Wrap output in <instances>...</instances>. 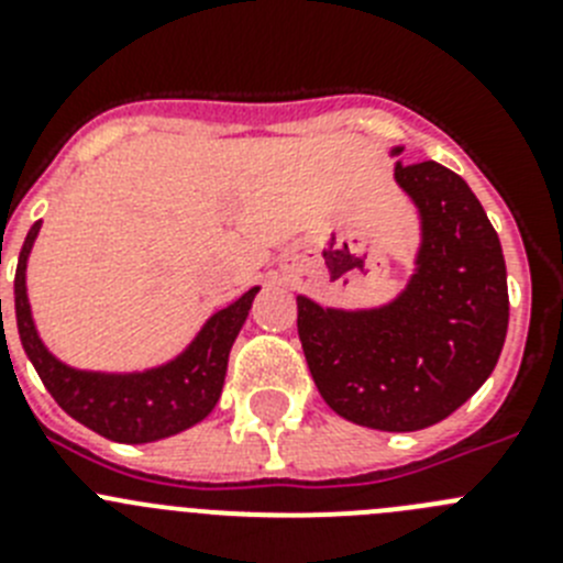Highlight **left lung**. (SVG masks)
<instances>
[{
  "mask_svg": "<svg viewBox=\"0 0 563 563\" xmlns=\"http://www.w3.org/2000/svg\"><path fill=\"white\" fill-rule=\"evenodd\" d=\"M395 180L420 213L406 290L372 310L298 296V338L335 415L377 431H420L490 377L510 301L499 236L460 174L434 161L397 163Z\"/></svg>",
  "mask_w": 563,
  "mask_h": 563,
  "instance_id": "left-lung-1",
  "label": "left lung"
}]
</instances>
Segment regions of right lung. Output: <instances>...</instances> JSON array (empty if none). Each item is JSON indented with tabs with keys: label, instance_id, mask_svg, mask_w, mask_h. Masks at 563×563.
I'll return each mask as SVG.
<instances>
[{
	"label": "right lung",
	"instance_id": "1",
	"mask_svg": "<svg viewBox=\"0 0 563 563\" xmlns=\"http://www.w3.org/2000/svg\"><path fill=\"white\" fill-rule=\"evenodd\" d=\"M38 228H42V220L24 236L16 282H13V298H16V327L22 346L53 400L73 420L92 429L96 434L114 442H129V445L180 434L206 420L222 395L228 355H231L233 341L251 312L258 287H251L225 310L213 312L186 350L163 366L123 372V375L73 369L44 346L36 324H33V312H30L27 258L38 236Z\"/></svg>",
	"mask_w": 563,
	"mask_h": 563
}]
</instances>
